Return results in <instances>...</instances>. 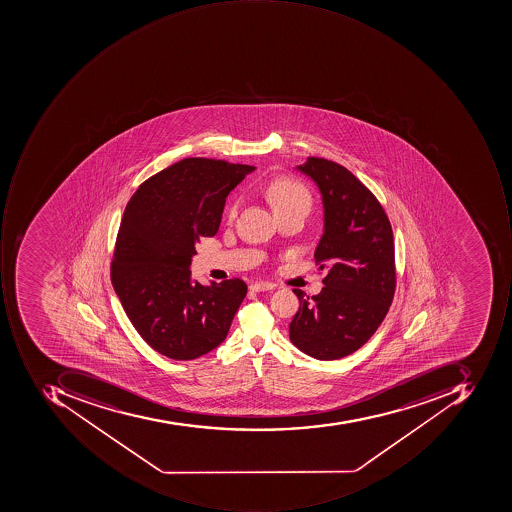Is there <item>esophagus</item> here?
I'll list each match as a JSON object with an SVG mask.
<instances>
[{
    "label": "esophagus",
    "instance_id": "1",
    "mask_svg": "<svg viewBox=\"0 0 512 512\" xmlns=\"http://www.w3.org/2000/svg\"><path fill=\"white\" fill-rule=\"evenodd\" d=\"M275 288L274 283H268V281H258V283L251 284L252 292H264L272 291Z\"/></svg>",
    "mask_w": 512,
    "mask_h": 512
}]
</instances>
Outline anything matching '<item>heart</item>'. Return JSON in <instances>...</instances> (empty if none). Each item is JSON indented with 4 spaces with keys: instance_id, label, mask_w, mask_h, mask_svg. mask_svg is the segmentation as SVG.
<instances>
[{
    "instance_id": "b5f03b06",
    "label": "heart",
    "mask_w": 512,
    "mask_h": 512,
    "mask_svg": "<svg viewBox=\"0 0 512 512\" xmlns=\"http://www.w3.org/2000/svg\"><path fill=\"white\" fill-rule=\"evenodd\" d=\"M264 194L268 197L269 203L272 204L275 212L283 211V209L295 208V206H303L308 208L309 198L308 191L301 186L300 183L288 178H278L264 189ZM238 201L234 200L229 204L228 217L234 218L237 214Z\"/></svg>"
}]
</instances>
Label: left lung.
Masks as SVG:
<instances>
[{
  "label": "left lung",
  "mask_w": 512,
  "mask_h": 512,
  "mask_svg": "<svg viewBox=\"0 0 512 512\" xmlns=\"http://www.w3.org/2000/svg\"><path fill=\"white\" fill-rule=\"evenodd\" d=\"M298 171L320 189L324 231L315 249L324 288L314 297L294 289L300 308L289 338L317 360L360 349L385 320L395 292L394 235L385 209L346 167L309 157Z\"/></svg>",
  "instance_id": "left-lung-1"
}]
</instances>
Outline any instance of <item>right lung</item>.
<instances>
[{
  "label": "right lung",
  "mask_w": 512,
  "mask_h": 512,
  "mask_svg": "<svg viewBox=\"0 0 512 512\" xmlns=\"http://www.w3.org/2000/svg\"><path fill=\"white\" fill-rule=\"evenodd\" d=\"M254 166L184 158L138 186L124 209L111 264L121 306L158 354L194 360L223 343L248 286L192 280L195 244L214 237L229 192Z\"/></svg>",
  "instance_id": "right-lung-1"
}]
</instances>
